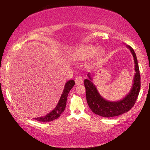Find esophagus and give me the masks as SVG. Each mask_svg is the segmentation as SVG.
Wrapping results in <instances>:
<instances>
[{
    "instance_id": "1",
    "label": "esophagus",
    "mask_w": 150,
    "mask_h": 150,
    "mask_svg": "<svg viewBox=\"0 0 150 150\" xmlns=\"http://www.w3.org/2000/svg\"><path fill=\"white\" fill-rule=\"evenodd\" d=\"M83 78L81 77V76H77L76 77L75 79V83L76 85H79V84H81L82 83H83Z\"/></svg>"
}]
</instances>
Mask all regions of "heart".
Masks as SVG:
<instances>
[{"label":"heart","instance_id":"b5f03b06","mask_svg":"<svg viewBox=\"0 0 150 150\" xmlns=\"http://www.w3.org/2000/svg\"><path fill=\"white\" fill-rule=\"evenodd\" d=\"M100 48L93 46H85L78 50L77 54L80 58L88 60L95 57L100 52Z\"/></svg>","mask_w":150,"mask_h":150}]
</instances>
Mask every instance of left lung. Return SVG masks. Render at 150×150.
<instances>
[{
    "instance_id": "obj_1",
    "label": "left lung",
    "mask_w": 150,
    "mask_h": 150,
    "mask_svg": "<svg viewBox=\"0 0 150 150\" xmlns=\"http://www.w3.org/2000/svg\"><path fill=\"white\" fill-rule=\"evenodd\" d=\"M132 53L134 62L135 74L133 79L132 86L130 91L122 100L117 101H108L102 97L98 92L96 86L92 82L91 74H87L88 79L84 81L86 89V98L90 109L94 113L104 117H112L122 115L129 111L134 105L138 98L141 88V76L138 61L134 50L130 46L126 45Z\"/></svg>"
}]
</instances>
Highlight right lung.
I'll list each match as a JSON object with an SVG mask.
<instances>
[{"instance_id": "1", "label": "right lung", "mask_w": 150, "mask_h": 150, "mask_svg": "<svg viewBox=\"0 0 150 150\" xmlns=\"http://www.w3.org/2000/svg\"><path fill=\"white\" fill-rule=\"evenodd\" d=\"M75 85V82L74 80H69L65 83L64 89H63V93L61 94V96L59 99V101L57 104L54 109L52 111L49 112L45 116L40 117H35L34 120H38V122H51L56 120L59 117L62 112L64 111L65 106H66V102H67V98L68 93L70 90L72 89V87Z\"/></svg>"}]
</instances>
